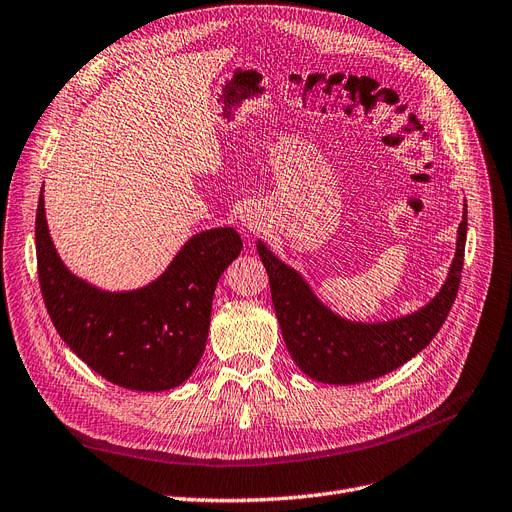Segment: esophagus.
Here are the masks:
<instances>
[{
  "mask_svg": "<svg viewBox=\"0 0 512 512\" xmlns=\"http://www.w3.org/2000/svg\"><path fill=\"white\" fill-rule=\"evenodd\" d=\"M260 227H262V218H260L258 212H248V214L241 216V229L245 233H250V235L258 233Z\"/></svg>",
  "mask_w": 512,
  "mask_h": 512,
  "instance_id": "34e87169",
  "label": "esophagus"
}]
</instances>
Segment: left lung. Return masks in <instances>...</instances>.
<instances>
[{
    "instance_id": "8db88e82",
    "label": "left lung",
    "mask_w": 512,
    "mask_h": 512,
    "mask_svg": "<svg viewBox=\"0 0 512 512\" xmlns=\"http://www.w3.org/2000/svg\"><path fill=\"white\" fill-rule=\"evenodd\" d=\"M464 245L466 203L441 290L418 311L388 321H355L334 313L262 239L256 241V250L269 273L277 321L296 365L323 384H359L397 370L435 338L458 294Z\"/></svg>"
}]
</instances>
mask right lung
<instances>
[{
  "label": "right lung",
  "instance_id": "obj_1",
  "mask_svg": "<svg viewBox=\"0 0 512 512\" xmlns=\"http://www.w3.org/2000/svg\"><path fill=\"white\" fill-rule=\"evenodd\" d=\"M35 250L46 309L69 349L121 388L159 393L185 382L206 351L216 283L243 241L233 227L195 233L157 279L136 290H102L58 256L42 187Z\"/></svg>",
  "mask_w": 512,
  "mask_h": 512
}]
</instances>
